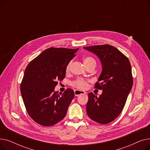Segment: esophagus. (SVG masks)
I'll return each instance as SVG.
<instances>
[{
  "label": "esophagus",
  "instance_id": "34e87169",
  "mask_svg": "<svg viewBox=\"0 0 150 150\" xmlns=\"http://www.w3.org/2000/svg\"><path fill=\"white\" fill-rule=\"evenodd\" d=\"M75 93V96H78L81 95V94H86V92L84 91H78V90H75L74 91Z\"/></svg>",
  "mask_w": 150,
  "mask_h": 150
}]
</instances>
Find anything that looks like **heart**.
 <instances>
[{"instance_id": "1", "label": "heart", "mask_w": 150, "mask_h": 150, "mask_svg": "<svg viewBox=\"0 0 150 150\" xmlns=\"http://www.w3.org/2000/svg\"><path fill=\"white\" fill-rule=\"evenodd\" d=\"M83 62L86 67H88L90 64H96V62L93 58L90 57H86L83 58ZM71 65V61L68 62V64H67L66 67V72H68L70 69V67ZM72 86L75 87L77 89H85L88 88V81H86L84 79H82V78H78L76 80L74 81L72 83Z\"/></svg>"}]
</instances>
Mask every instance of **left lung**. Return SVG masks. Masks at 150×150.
<instances>
[{"label": "left lung", "mask_w": 150, "mask_h": 150, "mask_svg": "<svg viewBox=\"0 0 150 150\" xmlns=\"http://www.w3.org/2000/svg\"><path fill=\"white\" fill-rule=\"evenodd\" d=\"M83 48L96 54L102 66L95 88L103 92L98 97L89 93L86 112L92 120L107 124L121 113L131 90L133 80L130 62L120 51L108 44Z\"/></svg>", "instance_id": "1"}]
</instances>
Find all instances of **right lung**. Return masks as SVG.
Masks as SVG:
<instances>
[{"label":"right lung","instance_id":"right-lung-1","mask_svg":"<svg viewBox=\"0 0 150 150\" xmlns=\"http://www.w3.org/2000/svg\"><path fill=\"white\" fill-rule=\"evenodd\" d=\"M79 49H47L26 67L21 84L22 97L28 114L35 122L50 127L64 119L74 98L68 88L59 94L54 88L66 75V67Z\"/></svg>","mask_w":150,"mask_h":150}]
</instances>
